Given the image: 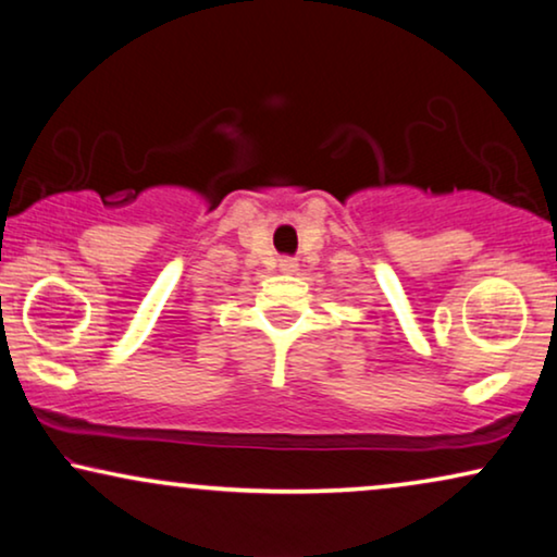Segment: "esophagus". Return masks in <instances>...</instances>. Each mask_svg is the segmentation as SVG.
I'll return each instance as SVG.
<instances>
[{
    "label": "esophagus",
    "mask_w": 557,
    "mask_h": 557,
    "mask_svg": "<svg viewBox=\"0 0 557 557\" xmlns=\"http://www.w3.org/2000/svg\"><path fill=\"white\" fill-rule=\"evenodd\" d=\"M280 272H285V274H293L295 270H298V259H293V257H283L280 259Z\"/></svg>",
    "instance_id": "34e87169"
}]
</instances>
